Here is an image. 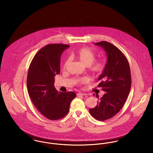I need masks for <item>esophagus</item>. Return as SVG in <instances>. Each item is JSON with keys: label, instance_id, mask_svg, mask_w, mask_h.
Instances as JSON below:
<instances>
[{"label": "esophagus", "instance_id": "1", "mask_svg": "<svg viewBox=\"0 0 153 153\" xmlns=\"http://www.w3.org/2000/svg\"><path fill=\"white\" fill-rule=\"evenodd\" d=\"M77 95L79 96V95H82V96H87V94L85 93H83V92H79L78 94H77Z\"/></svg>", "mask_w": 153, "mask_h": 153}]
</instances>
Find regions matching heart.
Listing matches in <instances>:
<instances>
[{
  "instance_id": "b5f03b06",
  "label": "heart",
  "mask_w": 153,
  "mask_h": 153,
  "mask_svg": "<svg viewBox=\"0 0 153 153\" xmlns=\"http://www.w3.org/2000/svg\"><path fill=\"white\" fill-rule=\"evenodd\" d=\"M72 55L78 59L82 64L87 66L89 71L93 75L101 74L105 68V63L102 60H95V52L88 47H82L72 53ZM69 61L66 59L63 64V68L66 69L69 65ZM87 81L86 78H79L76 80L77 84H83Z\"/></svg>"
}]
</instances>
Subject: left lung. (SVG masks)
<instances>
[{
  "instance_id": "left-lung-1",
  "label": "left lung",
  "mask_w": 153,
  "mask_h": 153,
  "mask_svg": "<svg viewBox=\"0 0 153 153\" xmlns=\"http://www.w3.org/2000/svg\"><path fill=\"white\" fill-rule=\"evenodd\" d=\"M95 45L102 47L108 57L98 86L105 92L89 112L96 120L105 121L115 116L124 105L131 89V71L127 58L117 46L106 41Z\"/></svg>"
}]
</instances>
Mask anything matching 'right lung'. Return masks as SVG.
<instances>
[{"instance_id":"1","label":"right lung","mask_w":153,"mask_h":153,"mask_svg":"<svg viewBox=\"0 0 153 153\" xmlns=\"http://www.w3.org/2000/svg\"><path fill=\"white\" fill-rule=\"evenodd\" d=\"M69 45L48 44L33 57L28 70L27 88L35 107L50 120L64 117L68 113L74 92H58L54 87L55 76L60 74L61 56Z\"/></svg>"}]
</instances>
